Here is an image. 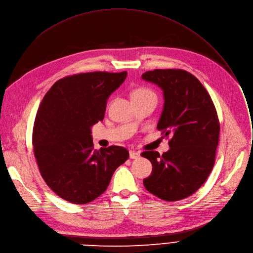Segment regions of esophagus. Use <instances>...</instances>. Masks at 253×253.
<instances>
[{"label":"esophagus","mask_w":253,"mask_h":253,"mask_svg":"<svg viewBox=\"0 0 253 253\" xmlns=\"http://www.w3.org/2000/svg\"><path fill=\"white\" fill-rule=\"evenodd\" d=\"M139 157H140V153L139 152L134 151V150L130 151V158L131 159H136V158H139Z\"/></svg>","instance_id":"1"}]
</instances>
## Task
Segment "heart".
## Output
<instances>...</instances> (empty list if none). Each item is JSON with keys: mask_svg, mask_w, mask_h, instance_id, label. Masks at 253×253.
<instances>
[{"mask_svg": "<svg viewBox=\"0 0 253 253\" xmlns=\"http://www.w3.org/2000/svg\"><path fill=\"white\" fill-rule=\"evenodd\" d=\"M146 95H154L149 88L146 87H137L132 91V97H141Z\"/></svg>", "mask_w": 253, "mask_h": 253, "instance_id": "heart-1", "label": "heart"}]
</instances>
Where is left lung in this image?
<instances>
[{"instance_id":"left-lung-1","label":"left lung","mask_w":253,"mask_h":253,"mask_svg":"<svg viewBox=\"0 0 253 253\" xmlns=\"http://www.w3.org/2000/svg\"><path fill=\"white\" fill-rule=\"evenodd\" d=\"M142 79L164 90L157 129L171 136L170 148L163 155L153 150L141 153L152 164L144 187L168 202L186 199L202 187L215 165L220 134L215 105L201 82L187 71L154 70Z\"/></svg>"}]
</instances>
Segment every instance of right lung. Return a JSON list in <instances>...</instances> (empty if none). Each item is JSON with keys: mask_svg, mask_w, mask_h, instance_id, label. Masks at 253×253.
Returning a JSON list of instances; mask_svg holds the SVG:
<instances>
[{"mask_svg": "<svg viewBox=\"0 0 253 253\" xmlns=\"http://www.w3.org/2000/svg\"><path fill=\"white\" fill-rule=\"evenodd\" d=\"M126 72H93L57 81L44 96L32 143L41 176L61 199L86 204L108 188L114 171L129 158L121 146L94 149L90 127L103 121L107 100Z\"/></svg>", "mask_w": 253, "mask_h": 253, "instance_id": "obj_1", "label": "right lung"}]
</instances>
